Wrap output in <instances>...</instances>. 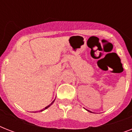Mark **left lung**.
Here are the masks:
<instances>
[{"instance_id": "1", "label": "left lung", "mask_w": 132, "mask_h": 132, "mask_svg": "<svg viewBox=\"0 0 132 132\" xmlns=\"http://www.w3.org/2000/svg\"><path fill=\"white\" fill-rule=\"evenodd\" d=\"M88 112H90V111H89V110H88Z\"/></svg>"}]
</instances>
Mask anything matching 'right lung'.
<instances>
[{
  "label": "right lung",
  "instance_id": "right-lung-1",
  "mask_svg": "<svg viewBox=\"0 0 132 132\" xmlns=\"http://www.w3.org/2000/svg\"><path fill=\"white\" fill-rule=\"evenodd\" d=\"M55 99H54V100H53V102H52L51 103V104H50V105H48V106H46V108H44V109H42V110H40V112H42V111H44V110H46V109H47L48 108H49V107L51 106V105L53 104V103H54V101H55Z\"/></svg>",
  "mask_w": 132,
  "mask_h": 132
}]
</instances>
